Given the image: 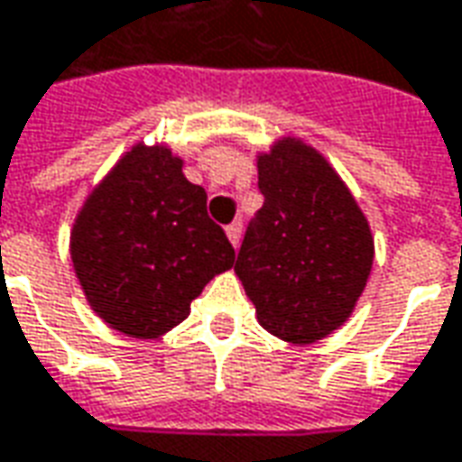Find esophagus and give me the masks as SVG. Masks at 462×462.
Here are the masks:
<instances>
[{
	"label": "esophagus",
	"instance_id": "1",
	"mask_svg": "<svg viewBox=\"0 0 462 462\" xmlns=\"http://www.w3.org/2000/svg\"><path fill=\"white\" fill-rule=\"evenodd\" d=\"M226 236H228V241L234 244V246H238V241H241V221H234V224L226 228Z\"/></svg>",
	"mask_w": 462,
	"mask_h": 462
}]
</instances>
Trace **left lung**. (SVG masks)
Returning <instances> with one entry per match:
<instances>
[{
    "mask_svg": "<svg viewBox=\"0 0 462 462\" xmlns=\"http://www.w3.org/2000/svg\"><path fill=\"white\" fill-rule=\"evenodd\" d=\"M263 206L234 272L263 329L314 345L352 317L370 279L374 236L357 199L314 145L282 135L256 152Z\"/></svg>",
    "mask_w": 462,
    "mask_h": 462,
    "instance_id": "left-lung-1",
    "label": "left lung"
}]
</instances>
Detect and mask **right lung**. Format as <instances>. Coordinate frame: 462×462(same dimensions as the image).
Segmentation results:
<instances>
[{
	"instance_id": "obj_1",
	"label": "right lung",
	"mask_w": 462,
	"mask_h": 462,
	"mask_svg": "<svg viewBox=\"0 0 462 462\" xmlns=\"http://www.w3.org/2000/svg\"><path fill=\"white\" fill-rule=\"evenodd\" d=\"M183 176L168 143L138 140L88 193L69 228V256L90 310L110 329L158 339L236 254Z\"/></svg>"
}]
</instances>
